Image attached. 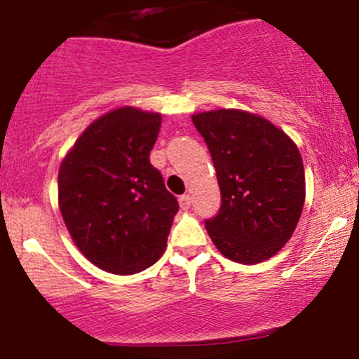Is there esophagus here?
Instances as JSON below:
<instances>
[{
  "label": "esophagus",
  "mask_w": 359,
  "mask_h": 359,
  "mask_svg": "<svg viewBox=\"0 0 359 359\" xmlns=\"http://www.w3.org/2000/svg\"><path fill=\"white\" fill-rule=\"evenodd\" d=\"M179 204H180V208L184 209V211H185V209L191 208V196H189V194H184V196H180Z\"/></svg>",
  "instance_id": "esophagus-1"
}]
</instances>
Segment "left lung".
<instances>
[{
  "mask_svg": "<svg viewBox=\"0 0 359 359\" xmlns=\"http://www.w3.org/2000/svg\"><path fill=\"white\" fill-rule=\"evenodd\" d=\"M211 151L219 212L205 219L216 248L243 265L265 262L290 240L306 201L297 145L269 119L241 109L192 116Z\"/></svg>",
  "mask_w": 359,
  "mask_h": 359,
  "instance_id": "obj_1",
  "label": "left lung"
}]
</instances>
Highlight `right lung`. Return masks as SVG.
I'll list each match as a JSON object with an SVG mask.
<instances>
[{
    "mask_svg": "<svg viewBox=\"0 0 359 359\" xmlns=\"http://www.w3.org/2000/svg\"><path fill=\"white\" fill-rule=\"evenodd\" d=\"M162 114L118 108L82 131L59 168V209L79 251L133 275L163 255L179 203L150 163Z\"/></svg>",
    "mask_w": 359,
    "mask_h": 359,
    "instance_id": "right-lung-1",
    "label": "right lung"
}]
</instances>
